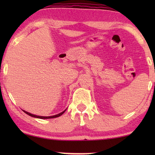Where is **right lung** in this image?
I'll list each match as a JSON object with an SVG mask.
<instances>
[{
    "label": "right lung",
    "mask_w": 155,
    "mask_h": 155,
    "mask_svg": "<svg viewBox=\"0 0 155 155\" xmlns=\"http://www.w3.org/2000/svg\"><path fill=\"white\" fill-rule=\"evenodd\" d=\"M22 111H24L25 114H28L29 116H31V117H35V118H41V119H47V118H54L58 117V116H61L63 113H64V112L65 111H65H63V112H61V113H60V114H56V115H54V116H37V115H35V114L29 113V112H27V111H24V110H22Z\"/></svg>",
    "instance_id": "add662e5"
}]
</instances>
